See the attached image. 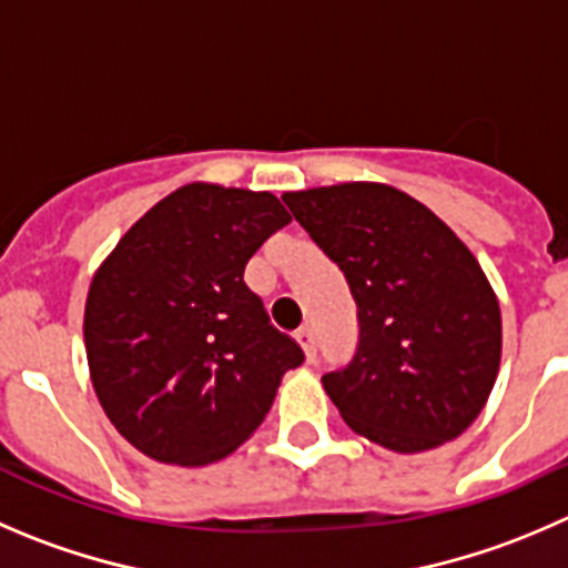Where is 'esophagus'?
Wrapping results in <instances>:
<instances>
[{
  "mask_svg": "<svg viewBox=\"0 0 568 568\" xmlns=\"http://www.w3.org/2000/svg\"><path fill=\"white\" fill-rule=\"evenodd\" d=\"M295 339H298L301 348H304L306 359L315 362L317 359V337H315V332H312L310 326H304L298 334H295Z\"/></svg>",
  "mask_w": 568,
  "mask_h": 568,
  "instance_id": "1",
  "label": "esophagus"
}]
</instances>
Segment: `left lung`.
<instances>
[{"label": "left lung", "instance_id": "obj_1", "mask_svg": "<svg viewBox=\"0 0 568 568\" xmlns=\"http://www.w3.org/2000/svg\"><path fill=\"white\" fill-rule=\"evenodd\" d=\"M281 200L356 301L354 356L323 376L345 424L402 455L463 435L501 356L499 301L474 253L424 203L385 183Z\"/></svg>", "mask_w": 568, "mask_h": 568}]
</instances>
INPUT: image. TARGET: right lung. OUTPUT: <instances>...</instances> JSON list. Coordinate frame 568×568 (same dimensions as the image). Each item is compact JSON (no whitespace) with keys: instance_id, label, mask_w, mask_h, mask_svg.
Returning a JSON list of instances; mask_svg holds the SVG:
<instances>
[{"instance_id":"add662e5","label":"right lung","mask_w":568,"mask_h":568,"mask_svg":"<svg viewBox=\"0 0 568 568\" xmlns=\"http://www.w3.org/2000/svg\"><path fill=\"white\" fill-rule=\"evenodd\" d=\"M287 223L270 192L189 183L97 270L83 321L91 385L119 435L153 460H223L304 362L242 278Z\"/></svg>"}]
</instances>
